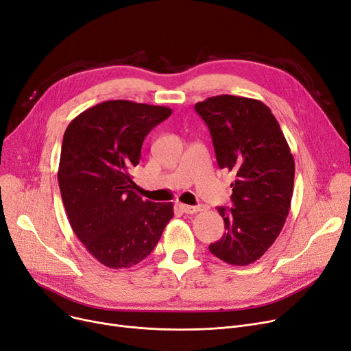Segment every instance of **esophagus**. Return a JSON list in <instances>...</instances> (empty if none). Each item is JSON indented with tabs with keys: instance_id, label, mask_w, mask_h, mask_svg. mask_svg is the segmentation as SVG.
I'll return each instance as SVG.
<instances>
[{
	"instance_id": "esophagus-1",
	"label": "esophagus",
	"mask_w": 351,
	"mask_h": 351,
	"mask_svg": "<svg viewBox=\"0 0 351 351\" xmlns=\"http://www.w3.org/2000/svg\"><path fill=\"white\" fill-rule=\"evenodd\" d=\"M180 209L184 210L185 213H197V212H201V210H204L205 209V206L204 205H197V206H191V205H184V204H180Z\"/></svg>"
}]
</instances>
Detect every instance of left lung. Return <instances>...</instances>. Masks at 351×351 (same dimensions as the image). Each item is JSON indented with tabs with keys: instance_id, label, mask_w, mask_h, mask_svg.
I'll return each mask as SVG.
<instances>
[{
	"instance_id": "left-lung-1",
	"label": "left lung",
	"mask_w": 351,
	"mask_h": 351,
	"mask_svg": "<svg viewBox=\"0 0 351 351\" xmlns=\"http://www.w3.org/2000/svg\"><path fill=\"white\" fill-rule=\"evenodd\" d=\"M209 128L221 169L234 172V208H218L225 234L209 251L231 265H248L280 235L294 189V158L263 101L221 95L195 104Z\"/></svg>"
}]
</instances>
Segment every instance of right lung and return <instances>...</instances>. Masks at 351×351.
Listing matches in <instances>:
<instances>
[{
  "mask_svg": "<svg viewBox=\"0 0 351 351\" xmlns=\"http://www.w3.org/2000/svg\"><path fill=\"white\" fill-rule=\"evenodd\" d=\"M172 114L165 106L109 100L67 126L58 186L71 230L108 268H130L154 251L173 217L172 202L143 201L129 173L147 133Z\"/></svg>",
  "mask_w": 351,
  "mask_h": 351,
  "instance_id": "right-lung-1",
  "label": "right lung"
}]
</instances>
